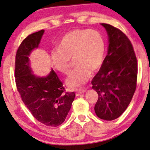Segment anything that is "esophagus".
Here are the masks:
<instances>
[{
  "label": "esophagus",
  "mask_w": 150,
  "mask_h": 150,
  "mask_svg": "<svg viewBox=\"0 0 150 150\" xmlns=\"http://www.w3.org/2000/svg\"><path fill=\"white\" fill-rule=\"evenodd\" d=\"M86 90H81V91H77V92H76V93H75L76 96H79L82 94V93H85V92H86Z\"/></svg>",
  "instance_id": "obj_1"
}]
</instances>
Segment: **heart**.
I'll use <instances>...</instances> for the list:
<instances>
[{
    "instance_id": "obj_1",
    "label": "heart",
    "mask_w": 150,
    "mask_h": 150,
    "mask_svg": "<svg viewBox=\"0 0 150 150\" xmlns=\"http://www.w3.org/2000/svg\"><path fill=\"white\" fill-rule=\"evenodd\" d=\"M59 50L50 54V61L55 70L67 74L71 61L77 67L66 79V84L73 89H81L91 77L101 68L104 60L105 42L98 31L74 30L67 33L60 40Z\"/></svg>"
}]
</instances>
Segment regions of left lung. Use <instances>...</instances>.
Listing matches in <instances>:
<instances>
[{
	"label": "left lung",
	"instance_id": "left-lung-1",
	"mask_svg": "<svg viewBox=\"0 0 150 150\" xmlns=\"http://www.w3.org/2000/svg\"><path fill=\"white\" fill-rule=\"evenodd\" d=\"M108 38L107 55L93 78L92 89L98 94L94 110L106 120L117 118L126 110L136 89L137 61L132 44L120 30L101 23Z\"/></svg>",
	"mask_w": 150,
	"mask_h": 150
}]
</instances>
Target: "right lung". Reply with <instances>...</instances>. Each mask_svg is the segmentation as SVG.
Segmentation results:
<instances>
[{
    "label": "right lung",
    "instance_id": "obj_1",
    "mask_svg": "<svg viewBox=\"0 0 150 150\" xmlns=\"http://www.w3.org/2000/svg\"><path fill=\"white\" fill-rule=\"evenodd\" d=\"M44 33L42 30L29 35L19 46L15 57V83L23 103L35 119L47 126L57 127L65 120L75 93L65 92L53 69L43 77L33 74L29 57L38 48Z\"/></svg>",
    "mask_w": 150,
    "mask_h": 150
}]
</instances>
